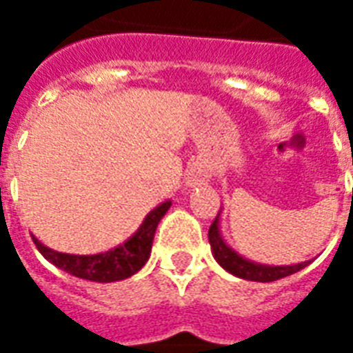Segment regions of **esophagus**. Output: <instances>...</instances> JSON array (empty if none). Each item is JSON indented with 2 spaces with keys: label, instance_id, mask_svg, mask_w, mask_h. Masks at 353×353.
Returning a JSON list of instances; mask_svg holds the SVG:
<instances>
[{
  "label": "esophagus",
  "instance_id": "obj_1",
  "mask_svg": "<svg viewBox=\"0 0 353 353\" xmlns=\"http://www.w3.org/2000/svg\"><path fill=\"white\" fill-rule=\"evenodd\" d=\"M208 179H210V172H208L204 164H194L191 172H189V181H191V185H199L202 181H208Z\"/></svg>",
  "mask_w": 353,
  "mask_h": 353
}]
</instances>
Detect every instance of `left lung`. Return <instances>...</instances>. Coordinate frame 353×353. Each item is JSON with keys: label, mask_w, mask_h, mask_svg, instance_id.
<instances>
[{"label": "left lung", "mask_w": 353, "mask_h": 353, "mask_svg": "<svg viewBox=\"0 0 353 353\" xmlns=\"http://www.w3.org/2000/svg\"><path fill=\"white\" fill-rule=\"evenodd\" d=\"M217 217H219V215H217ZM217 217H215L214 223L210 225V230H208L210 244H212V250H214V255L215 259H217V263H219L225 270H229L230 274L238 276V278H244V280L252 281H274L299 272L301 268H304V266L308 265V261H306V263H301V265L291 266H265L245 261L244 257H240L238 253L232 252L229 245L221 240V234H219V219H217Z\"/></svg>", "instance_id": "left-lung-1"}]
</instances>
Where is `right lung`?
I'll return each mask as SVG.
<instances>
[{"label":"right lung","mask_w":353,"mask_h":353,"mask_svg":"<svg viewBox=\"0 0 353 353\" xmlns=\"http://www.w3.org/2000/svg\"><path fill=\"white\" fill-rule=\"evenodd\" d=\"M172 202H164L159 208H154L151 214L147 215L143 225L134 236L119 245L115 250L105 253H98V255H68V253H58L54 250H49L47 245H43L35 236H32L35 248L41 252L45 259L52 263L58 268H62L65 272L73 274L77 278L90 281H119L128 278L132 274H136L145 265L151 253V245H153L154 230L159 227L164 214L168 212Z\"/></svg>","instance_id":"add662e5"}]
</instances>
